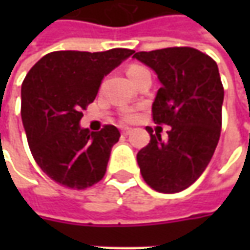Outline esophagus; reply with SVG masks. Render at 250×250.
<instances>
[{
  "label": "esophagus",
  "mask_w": 250,
  "mask_h": 250,
  "mask_svg": "<svg viewBox=\"0 0 250 250\" xmlns=\"http://www.w3.org/2000/svg\"><path fill=\"white\" fill-rule=\"evenodd\" d=\"M130 132H132V128H128V126L122 128V133H124V135H129Z\"/></svg>",
  "instance_id": "obj_1"
}]
</instances>
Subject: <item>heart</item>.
<instances>
[{
    "label": "heart",
    "instance_id": "obj_1",
    "mask_svg": "<svg viewBox=\"0 0 250 250\" xmlns=\"http://www.w3.org/2000/svg\"><path fill=\"white\" fill-rule=\"evenodd\" d=\"M140 71H146V68H143V66H139V65H132L129 69H128V75H133V73L140 72ZM136 118V114L133 112V111H128L126 114H125V120L132 121Z\"/></svg>",
    "mask_w": 250,
    "mask_h": 250
}]
</instances>
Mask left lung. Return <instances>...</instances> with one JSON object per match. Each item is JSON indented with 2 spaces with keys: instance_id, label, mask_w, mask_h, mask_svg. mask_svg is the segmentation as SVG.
Segmentation results:
<instances>
[{
  "instance_id": "8db88e82",
  "label": "left lung",
  "mask_w": 250,
  "mask_h": 250,
  "mask_svg": "<svg viewBox=\"0 0 250 250\" xmlns=\"http://www.w3.org/2000/svg\"><path fill=\"white\" fill-rule=\"evenodd\" d=\"M133 58L157 75L153 120L171 126L166 142L146 128L150 143L136 156L140 172L154 190L177 193L202 175L220 139L224 89L218 66L190 47L140 51Z\"/></svg>"
}]
</instances>
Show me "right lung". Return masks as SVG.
Wrapping results in <instances>:
<instances>
[{
	"label": "right lung",
	"instance_id": "obj_1",
	"mask_svg": "<svg viewBox=\"0 0 250 250\" xmlns=\"http://www.w3.org/2000/svg\"><path fill=\"white\" fill-rule=\"evenodd\" d=\"M133 54L128 48L103 53L54 51L44 55L22 83V122L37 166L63 187L84 189L104 177L120 130L81 126L84 110L104 76Z\"/></svg>",
	"mask_w": 250,
	"mask_h": 250
}]
</instances>
